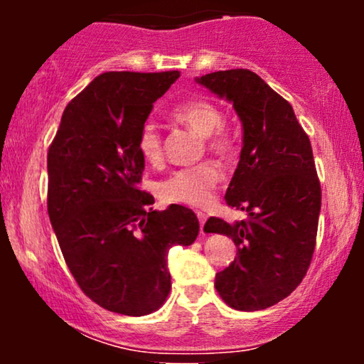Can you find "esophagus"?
<instances>
[{"label": "esophagus", "instance_id": "obj_1", "mask_svg": "<svg viewBox=\"0 0 364 364\" xmlns=\"http://www.w3.org/2000/svg\"><path fill=\"white\" fill-rule=\"evenodd\" d=\"M196 217H198V220H200V232H202V235H205V232H203V225H205L207 214L205 212H196Z\"/></svg>", "mask_w": 364, "mask_h": 364}]
</instances>
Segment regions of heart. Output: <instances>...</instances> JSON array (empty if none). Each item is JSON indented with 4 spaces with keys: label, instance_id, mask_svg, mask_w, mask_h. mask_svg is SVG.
Masks as SVG:
<instances>
[{
    "label": "heart",
    "instance_id": "heart-1",
    "mask_svg": "<svg viewBox=\"0 0 364 364\" xmlns=\"http://www.w3.org/2000/svg\"><path fill=\"white\" fill-rule=\"evenodd\" d=\"M171 119L202 136L208 152L219 157H229L232 154L235 144L231 135L223 128L224 114L214 102L207 99H191L181 102L171 111ZM136 150L149 164L156 166L162 161V135L156 124H141L136 136ZM220 178L223 174L214 162H202L193 168L171 173L159 183L157 191L159 196L168 203L205 207L214 198Z\"/></svg>",
    "mask_w": 364,
    "mask_h": 364
}]
</instances>
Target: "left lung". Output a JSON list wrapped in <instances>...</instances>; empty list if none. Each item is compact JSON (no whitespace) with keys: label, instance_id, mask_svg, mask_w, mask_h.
<instances>
[{"label":"left lung","instance_id":"1","mask_svg":"<svg viewBox=\"0 0 364 364\" xmlns=\"http://www.w3.org/2000/svg\"><path fill=\"white\" fill-rule=\"evenodd\" d=\"M232 102L243 124V149L225 202L248 219L210 217L205 232L232 237L235 262L215 275V289L235 310L257 311L287 298L311 263L321 188L311 144L286 99L250 70L196 78Z\"/></svg>","mask_w":364,"mask_h":364}]
</instances>
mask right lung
Here are the masks:
<instances>
[{
	"label": "right lung",
	"instance_id": "obj_1",
	"mask_svg": "<svg viewBox=\"0 0 364 364\" xmlns=\"http://www.w3.org/2000/svg\"><path fill=\"white\" fill-rule=\"evenodd\" d=\"M179 72L99 75L66 106L48 152V212L66 265L99 306L128 316L159 310L171 291L168 253L190 246L193 210H154L141 191L136 136Z\"/></svg>",
	"mask_w": 364,
	"mask_h": 364
}]
</instances>
